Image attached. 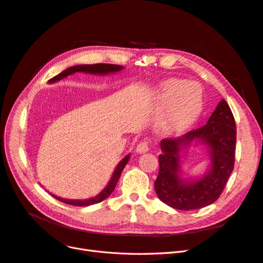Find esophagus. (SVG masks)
I'll list each match as a JSON object with an SVG mask.
<instances>
[{"label":"esophagus","instance_id":"34e87169","mask_svg":"<svg viewBox=\"0 0 263 263\" xmlns=\"http://www.w3.org/2000/svg\"><path fill=\"white\" fill-rule=\"evenodd\" d=\"M148 150H149L148 141H140L136 147V153H138V154H145Z\"/></svg>","mask_w":263,"mask_h":263}]
</instances>
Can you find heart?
Instances as JSON below:
<instances>
[{"label": "heart", "instance_id": "1", "mask_svg": "<svg viewBox=\"0 0 263 263\" xmlns=\"http://www.w3.org/2000/svg\"><path fill=\"white\" fill-rule=\"evenodd\" d=\"M157 104L162 110L158 125L166 133H180L192 126L203 109L200 85L177 79L164 81L157 93Z\"/></svg>", "mask_w": 263, "mask_h": 263}]
</instances>
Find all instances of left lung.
<instances>
[{
  "label": "left lung",
  "mask_w": 263,
  "mask_h": 263,
  "mask_svg": "<svg viewBox=\"0 0 263 263\" xmlns=\"http://www.w3.org/2000/svg\"><path fill=\"white\" fill-rule=\"evenodd\" d=\"M236 134L234 115L227 102L221 100L208 124L183 136L162 139L155 181L160 201L180 211L198 210L216 201L234 169ZM192 143L206 146L211 165L203 177L186 180L180 176L179 154Z\"/></svg>",
  "instance_id": "8db88e82"
}]
</instances>
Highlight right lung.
I'll return each instance as SVG.
<instances>
[{"mask_svg":"<svg viewBox=\"0 0 263 263\" xmlns=\"http://www.w3.org/2000/svg\"><path fill=\"white\" fill-rule=\"evenodd\" d=\"M122 69H124V67L118 66V65H110V63H97V65H79V66H74V67H70L68 69H66L65 71H62L59 74H57L55 77H53L52 79L49 80V83H53L60 81L61 79L66 78L70 74H73L76 72H84V73H91V74H108V73H115L121 71ZM130 158V155H127L123 160L117 164V166L115 168V171L113 173L112 178H110L108 184L106 185V187L102 191L101 193H99L97 196L87 198V200H68V198H61L59 196H55L53 194H51L54 198H57L58 201L66 203L69 205H73V206H87V205H93L100 203L102 201H104L105 198H107L112 192L114 191L118 179L121 177L122 171L125 168V165L128 162Z\"/></svg>","mask_w":263,"mask_h":263,"instance_id":"right-lung-1","label":"right lung"}]
</instances>
